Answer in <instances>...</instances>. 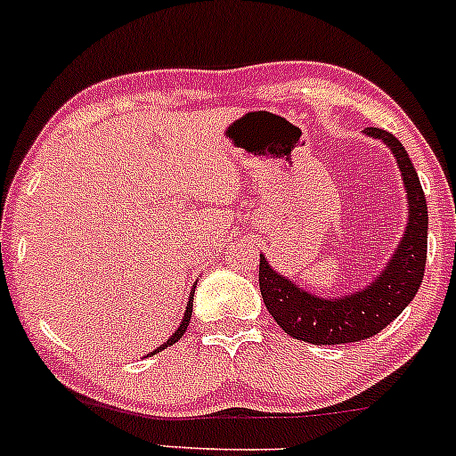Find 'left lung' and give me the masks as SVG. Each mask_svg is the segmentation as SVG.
I'll list each match as a JSON object with an SVG mask.
<instances>
[{
    "instance_id": "1",
    "label": "left lung",
    "mask_w": 456,
    "mask_h": 456,
    "mask_svg": "<svg viewBox=\"0 0 456 456\" xmlns=\"http://www.w3.org/2000/svg\"><path fill=\"white\" fill-rule=\"evenodd\" d=\"M367 136L379 139L395 156L406 193V228L387 265L363 289L346 296L324 297L282 276L261 254L258 287L263 302L276 324L315 346L352 344L370 339L395 320L418 293L424 278L426 241H428V207L418 171L404 145L380 128H365Z\"/></svg>"
}]
</instances>
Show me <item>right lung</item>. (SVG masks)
<instances>
[{
	"instance_id": "add662e5",
	"label": "right lung",
	"mask_w": 456,
	"mask_h": 456,
	"mask_svg": "<svg viewBox=\"0 0 456 456\" xmlns=\"http://www.w3.org/2000/svg\"><path fill=\"white\" fill-rule=\"evenodd\" d=\"M195 285H198V282H195ZM193 293H195V287L191 289V293H189V302H187V308H184V315H183V322H180V326L175 328L174 332H171V335H169V339L165 341L163 346H159V347H156V350H151V352H150V356H154L156 352L165 350V347L174 346L175 341H178V339H183V335H184V332H187V326H189V322H191V313H193Z\"/></svg>"
}]
</instances>
